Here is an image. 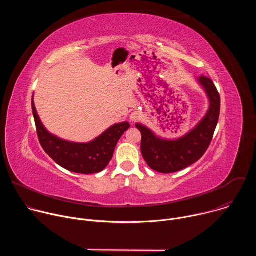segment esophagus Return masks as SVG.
Wrapping results in <instances>:
<instances>
[{
  "mask_svg": "<svg viewBox=\"0 0 256 256\" xmlns=\"http://www.w3.org/2000/svg\"><path fill=\"white\" fill-rule=\"evenodd\" d=\"M138 118H140V114H138V112H132V114H130V120H132V122H136Z\"/></svg>",
  "mask_w": 256,
  "mask_h": 256,
  "instance_id": "esophagus-1",
  "label": "esophagus"
}]
</instances>
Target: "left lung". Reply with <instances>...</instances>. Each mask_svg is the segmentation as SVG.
<instances>
[{"label": "left lung", "mask_w": 256, "mask_h": 256, "mask_svg": "<svg viewBox=\"0 0 256 256\" xmlns=\"http://www.w3.org/2000/svg\"><path fill=\"white\" fill-rule=\"evenodd\" d=\"M210 98V109L204 120L188 134L175 140L157 138L150 130L136 124L142 134L140 152L148 166L161 173H173L198 161L210 147L221 109L220 94L206 76L198 79Z\"/></svg>", "instance_id": "obj_1"}]
</instances>
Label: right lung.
Listing matches in <instances>:
<instances>
[{
	"label": "right lung",
	"mask_w": 256,
	"mask_h": 256,
	"mask_svg": "<svg viewBox=\"0 0 256 256\" xmlns=\"http://www.w3.org/2000/svg\"><path fill=\"white\" fill-rule=\"evenodd\" d=\"M32 112L36 132L44 152L62 168L81 174H93L102 171L110 162L116 146L126 130L128 122L112 126L91 142L77 144L62 140L50 134L42 126L33 103Z\"/></svg>",
	"instance_id": "right-lung-1"
}]
</instances>
